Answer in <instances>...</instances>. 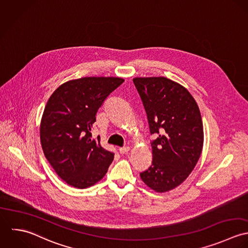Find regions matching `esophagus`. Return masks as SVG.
<instances>
[{
	"instance_id": "34e87169",
	"label": "esophagus",
	"mask_w": 248,
	"mask_h": 248,
	"mask_svg": "<svg viewBox=\"0 0 248 248\" xmlns=\"http://www.w3.org/2000/svg\"><path fill=\"white\" fill-rule=\"evenodd\" d=\"M119 150H120L121 154H124V153H126V152H128L130 150V148L129 147H124V148H120Z\"/></svg>"
}]
</instances>
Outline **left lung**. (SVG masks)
Returning a JSON list of instances; mask_svg holds the SVG:
<instances>
[{"label":"left lung","mask_w":248,"mask_h":248,"mask_svg":"<svg viewBox=\"0 0 248 248\" xmlns=\"http://www.w3.org/2000/svg\"><path fill=\"white\" fill-rule=\"evenodd\" d=\"M151 134L152 165L140 173L156 193L182 184L195 169L203 149L204 133L198 103L181 84L165 77L135 78Z\"/></svg>","instance_id":"obj_1"}]
</instances>
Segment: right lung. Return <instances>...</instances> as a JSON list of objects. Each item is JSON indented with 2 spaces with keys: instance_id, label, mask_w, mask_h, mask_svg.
Segmentation results:
<instances>
[{
  "instance_id": "add662e5",
  "label": "right lung",
  "mask_w": 248,
  "mask_h": 248,
  "mask_svg": "<svg viewBox=\"0 0 248 248\" xmlns=\"http://www.w3.org/2000/svg\"><path fill=\"white\" fill-rule=\"evenodd\" d=\"M124 81L85 77L61 84L48 99L40 123V142L56 174L68 185L89 188L103 178L114 153L92 138L96 114L107 96Z\"/></svg>"
}]
</instances>
